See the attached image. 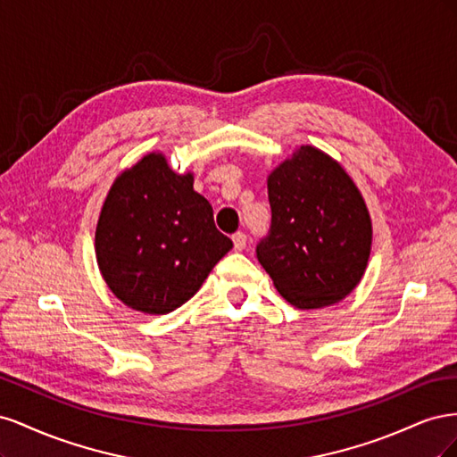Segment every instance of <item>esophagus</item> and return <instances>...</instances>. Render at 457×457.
Segmentation results:
<instances>
[{
  "label": "esophagus",
  "mask_w": 457,
  "mask_h": 457,
  "mask_svg": "<svg viewBox=\"0 0 457 457\" xmlns=\"http://www.w3.org/2000/svg\"><path fill=\"white\" fill-rule=\"evenodd\" d=\"M232 244H234V250H237V252H242L244 247H245V244H247V237H245L244 232L232 234Z\"/></svg>",
  "instance_id": "34e87169"
}]
</instances>
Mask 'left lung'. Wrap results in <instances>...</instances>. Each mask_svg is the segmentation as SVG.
<instances>
[{"label":"left lung","instance_id":"left-lung-1","mask_svg":"<svg viewBox=\"0 0 457 457\" xmlns=\"http://www.w3.org/2000/svg\"><path fill=\"white\" fill-rule=\"evenodd\" d=\"M270 230L257 259L297 309L347 297L364 276L371 219L353 179L326 152L299 146L269 179Z\"/></svg>","mask_w":457,"mask_h":457}]
</instances>
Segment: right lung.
I'll list each match as a JSON object with an SVG mask.
<instances>
[{
    "mask_svg": "<svg viewBox=\"0 0 457 457\" xmlns=\"http://www.w3.org/2000/svg\"><path fill=\"white\" fill-rule=\"evenodd\" d=\"M192 173L150 152L110 187L95 232L96 265L133 311L168 314L195 295L232 240L213 223Z\"/></svg>",
    "mask_w": 457,
    "mask_h": 457,
    "instance_id": "1",
    "label": "right lung"
}]
</instances>
